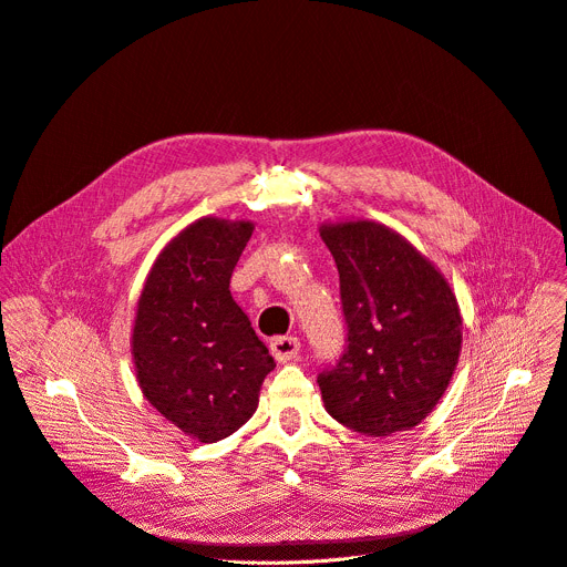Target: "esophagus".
Listing matches in <instances>:
<instances>
[{"mask_svg":"<svg viewBox=\"0 0 567 567\" xmlns=\"http://www.w3.org/2000/svg\"><path fill=\"white\" fill-rule=\"evenodd\" d=\"M270 350L275 354L277 361L286 363V361H292L299 352V341L295 337H277L270 341Z\"/></svg>","mask_w":567,"mask_h":567,"instance_id":"obj_1","label":"esophagus"}]
</instances>
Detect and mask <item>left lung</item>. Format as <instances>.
<instances>
[{
    "label": "left lung",
    "instance_id": "8db88e82",
    "mask_svg": "<svg viewBox=\"0 0 567 567\" xmlns=\"http://www.w3.org/2000/svg\"><path fill=\"white\" fill-rule=\"evenodd\" d=\"M320 238L337 260L348 324L343 354L318 375L324 410L369 437L410 430L453 378L457 299L435 265L384 224H322Z\"/></svg>",
    "mask_w": 567,
    "mask_h": 567
}]
</instances>
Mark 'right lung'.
I'll return each mask as SVG.
<instances>
[{"instance_id":"right-lung-1","label":"right lung","mask_w":567,"mask_h":567,"mask_svg":"<svg viewBox=\"0 0 567 567\" xmlns=\"http://www.w3.org/2000/svg\"><path fill=\"white\" fill-rule=\"evenodd\" d=\"M251 221L204 217L162 249L137 302L132 359L148 403L185 435L213 444L258 408L275 359L228 284Z\"/></svg>"}]
</instances>
